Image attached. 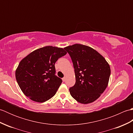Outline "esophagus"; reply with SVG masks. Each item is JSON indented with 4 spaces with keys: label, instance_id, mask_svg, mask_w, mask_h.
Returning <instances> with one entry per match:
<instances>
[{
    "label": "esophagus",
    "instance_id": "obj_1",
    "mask_svg": "<svg viewBox=\"0 0 133 133\" xmlns=\"http://www.w3.org/2000/svg\"><path fill=\"white\" fill-rule=\"evenodd\" d=\"M65 80H66V78H65V77H63V78H62V81H63V82H64Z\"/></svg>",
    "mask_w": 133,
    "mask_h": 133
}]
</instances>
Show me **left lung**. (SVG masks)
I'll list each match as a JSON object with an SVG mask.
<instances>
[{"label":"left lung","mask_w":133,"mask_h":133,"mask_svg":"<svg viewBox=\"0 0 133 133\" xmlns=\"http://www.w3.org/2000/svg\"><path fill=\"white\" fill-rule=\"evenodd\" d=\"M74 68L75 83L70 87V94L78 102H93L106 89L110 68L106 59L90 47L75 44L64 47Z\"/></svg>","instance_id":"1"}]
</instances>
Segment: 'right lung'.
Masks as SVG:
<instances>
[{"instance_id":"1","label":"right lung","mask_w":133,"mask_h":133,"mask_svg":"<svg viewBox=\"0 0 133 133\" xmlns=\"http://www.w3.org/2000/svg\"><path fill=\"white\" fill-rule=\"evenodd\" d=\"M66 54L62 48L49 46L34 51L22 59L15 76L26 97L41 103L54 96L62 82L55 75V63Z\"/></svg>"}]
</instances>
